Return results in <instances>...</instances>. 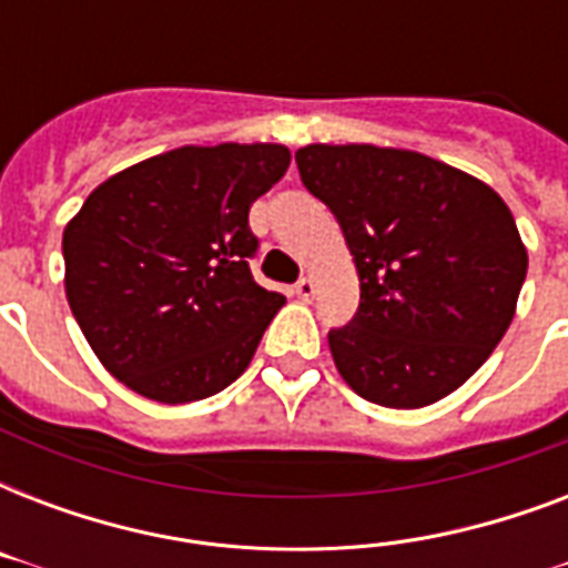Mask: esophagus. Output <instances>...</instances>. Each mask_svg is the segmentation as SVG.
<instances>
[{
	"label": "esophagus",
	"mask_w": 568,
	"mask_h": 568,
	"mask_svg": "<svg viewBox=\"0 0 568 568\" xmlns=\"http://www.w3.org/2000/svg\"><path fill=\"white\" fill-rule=\"evenodd\" d=\"M294 294H297V297H303V301H310V297H315V283H312L310 276H303V280H297V283H294Z\"/></svg>",
	"instance_id": "1"
}]
</instances>
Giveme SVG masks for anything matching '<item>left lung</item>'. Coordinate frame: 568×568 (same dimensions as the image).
Wrapping results in <instances>:
<instances>
[{
    "mask_svg": "<svg viewBox=\"0 0 568 568\" xmlns=\"http://www.w3.org/2000/svg\"><path fill=\"white\" fill-rule=\"evenodd\" d=\"M294 162L336 214L359 274V310L329 329L338 374L392 409L450 395L501 342L528 274L507 203L409 150L310 144Z\"/></svg>",
    "mask_w": 568,
    "mask_h": 568,
    "instance_id": "obj_1",
    "label": "left lung"
}]
</instances>
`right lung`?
I'll use <instances>...</instances> for the list:
<instances>
[{
	"label": "right lung",
	"instance_id": "1",
	"mask_svg": "<svg viewBox=\"0 0 568 568\" xmlns=\"http://www.w3.org/2000/svg\"><path fill=\"white\" fill-rule=\"evenodd\" d=\"M283 144L180 146L111 176L64 230L67 303L100 363L159 404L217 395L283 306L250 274V205Z\"/></svg>",
	"mask_w": 568,
	"mask_h": 568
}]
</instances>
